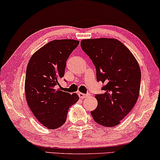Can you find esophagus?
Listing matches in <instances>:
<instances>
[{
	"mask_svg": "<svg viewBox=\"0 0 160 160\" xmlns=\"http://www.w3.org/2000/svg\"><path fill=\"white\" fill-rule=\"evenodd\" d=\"M78 97L80 98H82V99H84V98H86L87 97H89L90 96V94H84V93H82V92H79L78 94Z\"/></svg>",
	"mask_w": 160,
	"mask_h": 160,
	"instance_id": "34e87169",
	"label": "esophagus"
}]
</instances>
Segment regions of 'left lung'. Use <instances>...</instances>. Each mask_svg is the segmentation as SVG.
Listing matches in <instances>:
<instances>
[{"label":"left lung","mask_w":160,"mask_h":160,"mask_svg":"<svg viewBox=\"0 0 160 160\" xmlns=\"http://www.w3.org/2000/svg\"><path fill=\"white\" fill-rule=\"evenodd\" d=\"M81 47L95 65L97 81L104 84L103 93L95 95L98 106L92 117L100 125L114 127L136 103L141 78L138 63L117 39H84Z\"/></svg>","instance_id":"obj_1"}]
</instances>
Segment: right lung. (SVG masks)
Returning a JSON list of instances; mask_svg holds the SVG:
<instances>
[{
  "label": "right lung",
  "mask_w": 160,
  "mask_h": 160,
  "mask_svg": "<svg viewBox=\"0 0 160 160\" xmlns=\"http://www.w3.org/2000/svg\"><path fill=\"white\" fill-rule=\"evenodd\" d=\"M79 41L54 40L35 52L26 70L25 92L28 106L38 121L48 129L60 128L79 98L58 89L66 61Z\"/></svg>",
  "instance_id": "add662e5"
}]
</instances>
